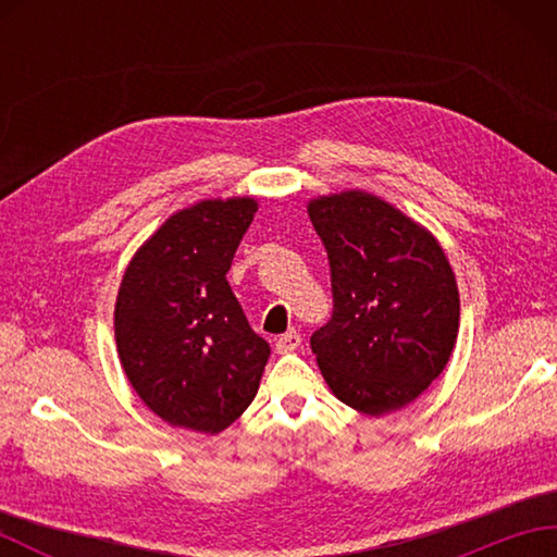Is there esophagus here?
<instances>
[{"instance_id": "34e87169", "label": "esophagus", "mask_w": 557, "mask_h": 557, "mask_svg": "<svg viewBox=\"0 0 557 557\" xmlns=\"http://www.w3.org/2000/svg\"><path fill=\"white\" fill-rule=\"evenodd\" d=\"M299 345H301V335L297 333V330H289V333H285L275 342V349H277V354H289L294 349H299Z\"/></svg>"}]
</instances>
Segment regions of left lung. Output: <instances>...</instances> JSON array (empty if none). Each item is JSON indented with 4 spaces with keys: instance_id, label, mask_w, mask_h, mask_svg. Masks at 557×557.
Here are the masks:
<instances>
[{
    "instance_id": "8db88e82",
    "label": "left lung",
    "mask_w": 557,
    "mask_h": 557,
    "mask_svg": "<svg viewBox=\"0 0 557 557\" xmlns=\"http://www.w3.org/2000/svg\"><path fill=\"white\" fill-rule=\"evenodd\" d=\"M330 260L333 318L311 349L333 395L369 417L417 399L443 373L459 330V292L441 244L383 198H313Z\"/></svg>"
}]
</instances>
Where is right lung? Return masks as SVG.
<instances>
[{
	"label": "right lung",
	"instance_id": "obj_1",
	"mask_svg": "<svg viewBox=\"0 0 557 557\" xmlns=\"http://www.w3.org/2000/svg\"><path fill=\"white\" fill-rule=\"evenodd\" d=\"M256 210L253 198H215L174 212L124 272L116 351L138 397L172 425L215 435L258 393L270 347L227 282Z\"/></svg>",
	"mask_w": 557,
	"mask_h": 557
}]
</instances>
